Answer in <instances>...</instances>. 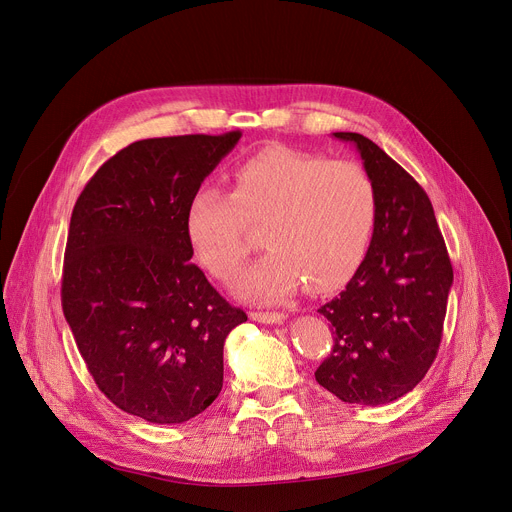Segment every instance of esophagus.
<instances>
[{"mask_svg": "<svg viewBox=\"0 0 512 512\" xmlns=\"http://www.w3.org/2000/svg\"><path fill=\"white\" fill-rule=\"evenodd\" d=\"M251 320L261 322V324H281L285 320V314L279 312H251Z\"/></svg>", "mask_w": 512, "mask_h": 512, "instance_id": "obj_1", "label": "esophagus"}]
</instances>
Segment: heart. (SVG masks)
Returning <instances> with one entry per match:
<instances>
[{
	"label": "heart",
	"mask_w": 512,
	"mask_h": 512,
	"mask_svg": "<svg viewBox=\"0 0 512 512\" xmlns=\"http://www.w3.org/2000/svg\"><path fill=\"white\" fill-rule=\"evenodd\" d=\"M267 251L233 281L249 302L273 304L306 281L326 291L360 267L377 223V186L356 162L275 145L233 172V192L200 184L186 204V235L214 277H229L259 223Z\"/></svg>",
	"instance_id": "b5f03b06"
}]
</instances>
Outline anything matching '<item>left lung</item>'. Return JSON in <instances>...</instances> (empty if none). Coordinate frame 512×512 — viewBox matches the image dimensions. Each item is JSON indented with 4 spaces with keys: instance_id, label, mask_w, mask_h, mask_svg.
Here are the masks:
<instances>
[{
    "instance_id": "left-lung-1",
    "label": "left lung",
    "mask_w": 512,
    "mask_h": 512,
    "mask_svg": "<svg viewBox=\"0 0 512 512\" xmlns=\"http://www.w3.org/2000/svg\"><path fill=\"white\" fill-rule=\"evenodd\" d=\"M377 186V223L360 267L318 312L334 348L316 381L344 403L385 405L413 391L442 342L450 255L425 190L375 141L338 131Z\"/></svg>"
}]
</instances>
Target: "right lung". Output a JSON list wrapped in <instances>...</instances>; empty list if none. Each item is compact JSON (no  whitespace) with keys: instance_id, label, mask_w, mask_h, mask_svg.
I'll return each instance as SVG.
<instances>
[{"instance_id":"right-lung-1","label":"right lung","mask_w":512,"mask_h":512,"mask_svg":"<svg viewBox=\"0 0 512 512\" xmlns=\"http://www.w3.org/2000/svg\"><path fill=\"white\" fill-rule=\"evenodd\" d=\"M241 139L135 141L87 182L70 216L62 310L97 387L150 423H184L223 389V346L247 322L190 259L186 204Z\"/></svg>"}]
</instances>
